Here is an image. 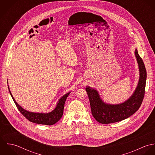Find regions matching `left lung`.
<instances>
[{
  "instance_id": "left-lung-1",
  "label": "left lung",
  "mask_w": 155,
  "mask_h": 155,
  "mask_svg": "<svg viewBox=\"0 0 155 155\" xmlns=\"http://www.w3.org/2000/svg\"><path fill=\"white\" fill-rule=\"evenodd\" d=\"M135 55L138 64L140 78L134 92L127 101L119 104H107L101 99L97 90L89 87L85 88L92 114L97 122L103 124L119 122L129 117L139 109L144 96L147 73L144 62L137 49Z\"/></svg>"
}]
</instances>
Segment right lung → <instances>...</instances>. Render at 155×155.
<instances>
[{
    "instance_id": "obj_1",
    "label": "right lung",
    "mask_w": 155,
    "mask_h": 155,
    "mask_svg": "<svg viewBox=\"0 0 155 155\" xmlns=\"http://www.w3.org/2000/svg\"><path fill=\"white\" fill-rule=\"evenodd\" d=\"M9 93L17 106L18 110L21 112L22 115L26 117L29 121L38 124H42V125H52L57 123L62 117L64 110V107L65 101L66 100L68 95L70 94V92H68L64 95L58 101V103L56 106V107L49 113H34L30 112L28 111L25 110L22 108L18 103L15 101V99L14 98L9 88L8 87Z\"/></svg>"
}]
</instances>
